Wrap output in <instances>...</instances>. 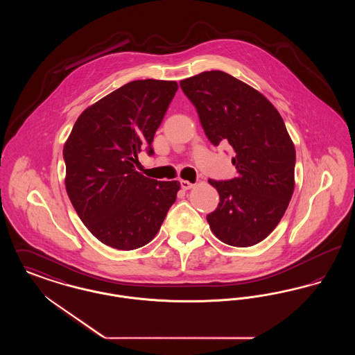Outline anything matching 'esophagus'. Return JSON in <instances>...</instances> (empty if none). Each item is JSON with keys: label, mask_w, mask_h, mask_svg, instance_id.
I'll list each match as a JSON object with an SVG mask.
<instances>
[{"label": "esophagus", "mask_w": 355, "mask_h": 355, "mask_svg": "<svg viewBox=\"0 0 355 355\" xmlns=\"http://www.w3.org/2000/svg\"><path fill=\"white\" fill-rule=\"evenodd\" d=\"M194 186V184H191V182H189V181H181V187L184 189V190H189V189H191Z\"/></svg>", "instance_id": "1"}]
</instances>
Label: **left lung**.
<instances>
[{"mask_svg":"<svg viewBox=\"0 0 355 355\" xmlns=\"http://www.w3.org/2000/svg\"><path fill=\"white\" fill-rule=\"evenodd\" d=\"M180 85L209 141L236 153V178L209 180L220 194L209 226L230 246H253L279 223L294 191L295 148L285 122L263 94L225 71H203Z\"/></svg>","mask_w":355,"mask_h":355,"instance_id":"obj_1","label":"left lung"}]
</instances>
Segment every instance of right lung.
<instances>
[{"label": "right lung", "mask_w": 355, "mask_h": 355, "mask_svg": "<svg viewBox=\"0 0 355 355\" xmlns=\"http://www.w3.org/2000/svg\"><path fill=\"white\" fill-rule=\"evenodd\" d=\"M178 84L137 80L85 109L64 145L65 187L87 230L102 243L135 250L158 233L180 190L135 171Z\"/></svg>", "instance_id": "obj_1"}]
</instances>
